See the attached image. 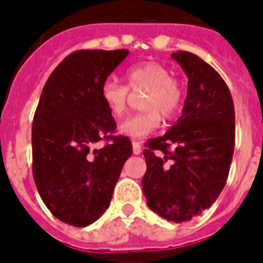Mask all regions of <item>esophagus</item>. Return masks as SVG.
Listing matches in <instances>:
<instances>
[{"instance_id":"esophagus-1","label":"esophagus","mask_w":263,"mask_h":263,"mask_svg":"<svg viewBox=\"0 0 263 263\" xmlns=\"http://www.w3.org/2000/svg\"><path fill=\"white\" fill-rule=\"evenodd\" d=\"M132 152H134V155H141V152H142V146H141V143L132 142Z\"/></svg>"}]
</instances>
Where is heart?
Returning <instances> with one entry per match:
<instances>
[{
    "label": "heart",
    "mask_w": 263,
    "mask_h": 263,
    "mask_svg": "<svg viewBox=\"0 0 263 263\" xmlns=\"http://www.w3.org/2000/svg\"><path fill=\"white\" fill-rule=\"evenodd\" d=\"M126 83L132 91L145 90L142 108L146 111L126 118L120 125V132L129 138H142L155 131L163 118H171L182 107L183 90L171 71L156 62H148L126 70ZM128 87L115 80H105L100 88V98L112 118L125 114L128 103Z\"/></svg>",
    "instance_id": "obj_1"
}]
</instances>
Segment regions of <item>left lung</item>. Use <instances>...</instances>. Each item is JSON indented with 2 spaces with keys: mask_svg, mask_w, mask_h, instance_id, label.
Returning a JSON list of instances; mask_svg holds the SVG:
<instances>
[{
  "mask_svg": "<svg viewBox=\"0 0 263 263\" xmlns=\"http://www.w3.org/2000/svg\"><path fill=\"white\" fill-rule=\"evenodd\" d=\"M187 76L182 115L163 137L149 139L143 194L162 218L186 222L211 207L226 186L234 146L231 92L217 71L190 52L172 53Z\"/></svg>",
  "mask_w": 263,
  "mask_h": 263,
  "instance_id": "1",
  "label": "left lung"
}]
</instances>
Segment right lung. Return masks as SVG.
Masks as SVG:
<instances>
[{"label":"right lung","mask_w":263,"mask_h":263,"mask_svg":"<svg viewBox=\"0 0 263 263\" xmlns=\"http://www.w3.org/2000/svg\"><path fill=\"white\" fill-rule=\"evenodd\" d=\"M118 50H77L43 87L32 124V172L50 213L87 227L109 207L117 180L132 155L129 138L112 137L117 124L100 88L128 56ZM101 140H109L98 148Z\"/></svg>","instance_id":"right-lung-1"}]
</instances>
